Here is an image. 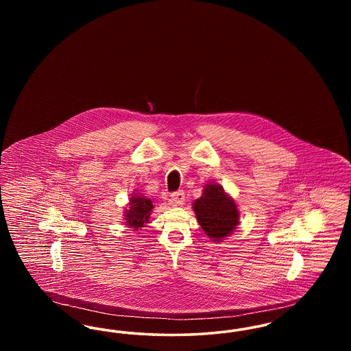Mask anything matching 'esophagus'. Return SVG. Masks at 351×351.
<instances>
[{"label": "esophagus", "mask_w": 351, "mask_h": 351, "mask_svg": "<svg viewBox=\"0 0 351 351\" xmlns=\"http://www.w3.org/2000/svg\"><path fill=\"white\" fill-rule=\"evenodd\" d=\"M171 201L173 205H183L185 202V193L184 191H178L171 195Z\"/></svg>", "instance_id": "obj_1"}]
</instances>
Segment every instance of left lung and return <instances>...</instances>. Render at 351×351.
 <instances>
[{
    "instance_id": "1",
    "label": "left lung",
    "mask_w": 351,
    "mask_h": 351,
    "mask_svg": "<svg viewBox=\"0 0 351 351\" xmlns=\"http://www.w3.org/2000/svg\"><path fill=\"white\" fill-rule=\"evenodd\" d=\"M193 210L204 233L215 242L233 233L239 221L235 201L219 184H205L202 196L193 202Z\"/></svg>"
}]
</instances>
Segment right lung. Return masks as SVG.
Masks as SVG:
<instances>
[{"mask_svg": "<svg viewBox=\"0 0 351 351\" xmlns=\"http://www.w3.org/2000/svg\"><path fill=\"white\" fill-rule=\"evenodd\" d=\"M152 208L154 205L150 199L139 193H133V197H130L129 208L125 209V223L135 230L139 228H145V225L149 223Z\"/></svg>", "mask_w": 351, "mask_h": 351, "instance_id": "1", "label": "right lung"}]
</instances>
